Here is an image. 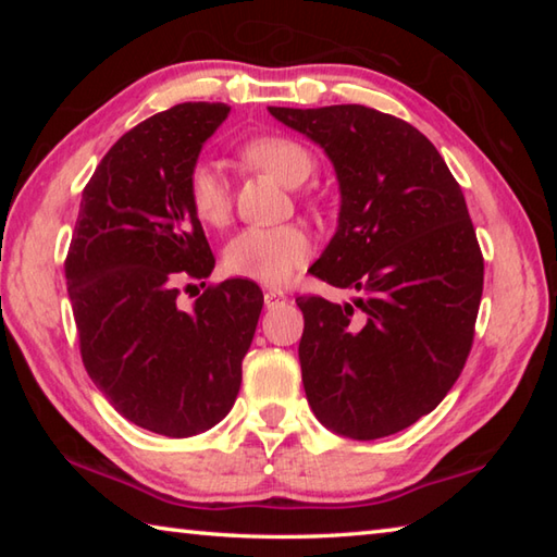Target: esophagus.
<instances>
[{"mask_svg":"<svg viewBox=\"0 0 557 557\" xmlns=\"http://www.w3.org/2000/svg\"><path fill=\"white\" fill-rule=\"evenodd\" d=\"M282 305H287L285 292H280V289H268L265 292V307L268 309H275V307H282Z\"/></svg>","mask_w":557,"mask_h":557,"instance_id":"esophagus-1","label":"esophagus"}]
</instances>
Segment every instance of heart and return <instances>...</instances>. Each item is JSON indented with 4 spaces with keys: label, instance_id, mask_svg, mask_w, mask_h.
<instances>
[{
    "label": "heart",
    "instance_id": "obj_1",
    "mask_svg": "<svg viewBox=\"0 0 557 557\" xmlns=\"http://www.w3.org/2000/svg\"><path fill=\"white\" fill-rule=\"evenodd\" d=\"M243 159L260 172L270 174L282 186L297 188L314 174L317 159L297 139L285 135H262L243 145ZM188 203L203 223H221L231 211V191L219 164L201 159L191 166L186 178ZM312 258V240L299 225H275L262 228L250 225L235 233L225 245L223 262L233 275L285 285L292 272Z\"/></svg>",
    "mask_w": 557,
    "mask_h": 557
}]
</instances>
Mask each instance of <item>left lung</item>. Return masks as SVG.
Segmentation results:
<instances>
[{
	"mask_svg": "<svg viewBox=\"0 0 557 557\" xmlns=\"http://www.w3.org/2000/svg\"><path fill=\"white\" fill-rule=\"evenodd\" d=\"M268 110L334 166L338 225L309 272L356 289L344 305L297 299L307 400L336 435H395L437 408L474 338L484 260L465 194L405 120L366 106Z\"/></svg>",
	"mask_w": 557,
	"mask_h": 557,
	"instance_id": "8db88e82",
	"label": "left lung"
}]
</instances>
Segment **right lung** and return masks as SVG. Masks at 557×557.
I'll use <instances>...</instances> for the list:
<instances>
[{"label": "right lung", "instance_id": "add662e5", "mask_svg": "<svg viewBox=\"0 0 557 557\" xmlns=\"http://www.w3.org/2000/svg\"><path fill=\"white\" fill-rule=\"evenodd\" d=\"M228 112L182 102L122 135L83 191L65 258L88 375L122 418L164 437L228 414L262 309L250 280L176 305V272L206 280L215 265L186 178Z\"/></svg>", "mask_w": 557, "mask_h": 557}]
</instances>
